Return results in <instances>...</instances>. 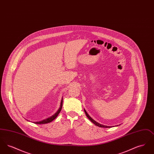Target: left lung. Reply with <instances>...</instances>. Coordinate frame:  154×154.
<instances>
[{"instance_id":"1","label":"left lung","mask_w":154,"mask_h":154,"mask_svg":"<svg viewBox=\"0 0 154 154\" xmlns=\"http://www.w3.org/2000/svg\"><path fill=\"white\" fill-rule=\"evenodd\" d=\"M84 111H85V115L87 116V117H88V119L92 122V123H94V124L96 125V126H99V127H100V128H111V127H112V126H106V125H103L102 124H100L99 123H98V122H97L96 121H95L94 119H93L88 114V113H87V112L85 111V110L84 109Z\"/></svg>"}]
</instances>
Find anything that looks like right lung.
Wrapping results in <instances>:
<instances>
[{"mask_svg": "<svg viewBox=\"0 0 154 154\" xmlns=\"http://www.w3.org/2000/svg\"><path fill=\"white\" fill-rule=\"evenodd\" d=\"M62 104H63V98L62 99V100H61V102H60V107L59 109L53 115L51 116L50 117L47 118L45 119H43L42 121H38V122H34L33 123L36 124H47V123H50L52 122L53 120H54L56 117L58 116L59 112H60V111L62 110Z\"/></svg>", "mask_w": 154, "mask_h": 154, "instance_id": "right-lung-1", "label": "right lung"}]
</instances>
